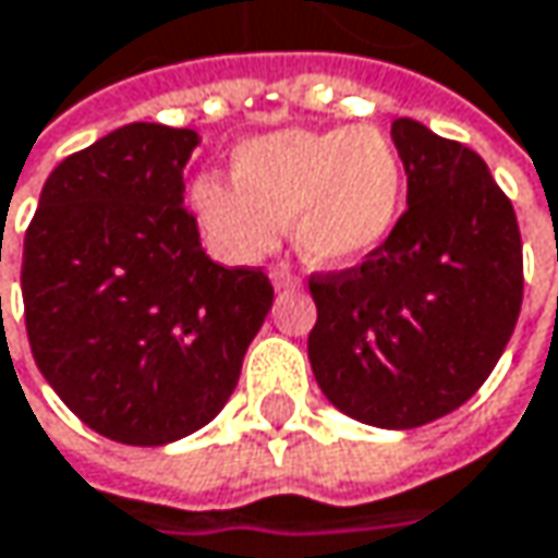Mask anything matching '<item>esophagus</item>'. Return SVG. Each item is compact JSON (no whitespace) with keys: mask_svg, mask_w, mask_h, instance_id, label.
<instances>
[{"mask_svg":"<svg viewBox=\"0 0 558 558\" xmlns=\"http://www.w3.org/2000/svg\"><path fill=\"white\" fill-rule=\"evenodd\" d=\"M269 279H272L276 289H295V286H299V279H295L286 266H276V269L269 272Z\"/></svg>","mask_w":558,"mask_h":558,"instance_id":"esophagus-1","label":"esophagus"}]
</instances>
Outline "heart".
<instances>
[{
  "label": "heart",
  "mask_w": 558,
  "mask_h": 558,
  "mask_svg": "<svg viewBox=\"0 0 558 558\" xmlns=\"http://www.w3.org/2000/svg\"><path fill=\"white\" fill-rule=\"evenodd\" d=\"M231 182L198 179L192 211L231 263L263 259L292 225V244L314 266H353L391 238L404 202V163L376 124L289 128L241 144Z\"/></svg>",
  "instance_id": "b5f03b06"
}]
</instances>
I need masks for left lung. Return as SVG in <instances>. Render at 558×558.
<instances>
[{"label":"left lung","mask_w":558,"mask_h":558,"mask_svg":"<svg viewBox=\"0 0 558 558\" xmlns=\"http://www.w3.org/2000/svg\"><path fill=\"white\" fill-rule=\"evenodd\" d=\"M391 141L408 211L360 266L308 279V360L337 411L411 430L492 376L521 314L523 250L514 205L475 150L411 118Z\"/></svg>","instance_id":"1"}]
</instances>
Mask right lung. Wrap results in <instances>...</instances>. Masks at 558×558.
Returning <instances> with one entry per match:
<instances>
[{"mask_svg":"<svg viewBox=\"0 0 558 558\" xmlns=\"http://www.w3.org/2000/svg\"><path fill=\"white\" fill-rule=\"evenodd\" d=\"M189 128L134 121L66 157L25 234L40 376L96 434L163 447L205 427L272 308L263 269L221 266L182 205Z\"/></svg>","mask_w":558,"mask_h":558,"instance_id":"right-lung-1","label":"right lung"}]
</instances>
